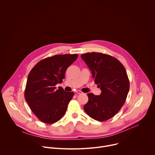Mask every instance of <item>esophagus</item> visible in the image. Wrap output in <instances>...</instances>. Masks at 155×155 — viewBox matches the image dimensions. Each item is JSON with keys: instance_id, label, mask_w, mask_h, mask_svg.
Returning <instances> with one entry per match:
<instances>
[{"instance_id": "obj_1", "label": "esophagus", "mask_w": 155, "mask_h": 155, "mask_svg": "<svg viewBox=\"0 0 155 155\" xmlns=\"http://www.w3.org/2000/svg\"><path fill=\"white\" fill-rule=\"evenodd\" d=\"M75 92H76V93H77V94H83V92H82L81 91H80V90H77Z\"/></svg>"}]
</instances>
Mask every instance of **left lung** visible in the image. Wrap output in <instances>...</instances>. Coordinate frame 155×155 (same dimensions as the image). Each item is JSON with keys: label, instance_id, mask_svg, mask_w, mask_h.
I'll use <instances>...</instances> for the list:
<instances>
[{"label": "left lung", "instance_id": "1", "mask_svg": "<svg viewBox=\"0 0 155 155\" xmlns=\"http://www.w3.org/2000/svg\"><path fill=\"white\" fill-rule=\"evenodd\" d=\"M92 72L94 82L101 90L99 96L88 93L85 112L93 119L104 121L114 117L124 105L129 80L123 65L115 58L101 53L81 55Z\"/></svg>", "mask_w": 155, "mask_h": 155}]
</instances>
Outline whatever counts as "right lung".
I'll return each mask as SVG.
<instances>
[{
  "label": "right lung",
  "mask_w": 155,
  "mask_h": 155,
  "mask_svg": "<svg viewBox=\"0 0 155 155\" xmlns=\"http://www.w3.org/2000/svg\"><path fill=\"white\" fill-rule=\"evenodd\" d=\"M78 54H59L39 61L29 74L25 100L32 112L43 123L53 124L64 115L74 93L56 85L61 83L67 69Z\"/></svg>",
  "instance_id": "obj_1"
}]
</instances>
